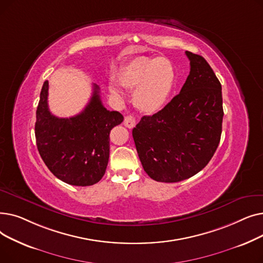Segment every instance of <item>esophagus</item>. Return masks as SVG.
Returning a JSON list of instances; mask_svg holds the SVG:
<instances>
[{"label": "esophagus", "instance_id": "obj_1", "mask_svg": "<svg viewBox=\"0 0 263 263\" xmlns=\"http://www.w3.org/2000/svg\"><path fill=\"white\" fill-rule=\"evenodd\" d=\"M135 122H136L135 117L132 116V115L126 116V117H124V120H123V124H124V126H126L127 128H129V129H132V128L135 126Z\"/></svg>", "mask_w": 263, "mask_h": 263}]
</instances>
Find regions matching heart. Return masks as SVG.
I'll list each match as a JSON object with an SVG mask.
<instances>
[{
	"label": "heart",
	"mask_w": 263,
	"mask_h": 263,
	"mask_svg": "<svg viewBox=\"0 0 263 263\" xmlns=\"http://www.w3.org/2000/svg\"><path fill=\"white\" fill-rule=\"evenodd\" d=\"M176 70L173 63L163 57H139L123 64L117 74L119 84L134 89L133 102L140 110L156 114L167 104L176 84ZM109 92L116 99H123L124 93L115 82L108 85Z\"/></svg>",
	"instance_id": "1"
}]
</instances>
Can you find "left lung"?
Instances as JSON below:
<instances>
[{
    "label": "left lung",
    "mask_w": 263,
    "mask_h": 263,
    "mask_svg": "<svg viewBox=\"0 0 263 263\" xmlns=\"http://www.w3.org/2000/svg\"><path fill=\"white\" fill-rule=\"evenodd\" d=\"M185 54L191 68L180 92L132 130L144 171L159 182H179L199 173L222 134V85L202 57Z\"/></svg>",
    "instance_id": "left-lung-1"
}]
</instances>
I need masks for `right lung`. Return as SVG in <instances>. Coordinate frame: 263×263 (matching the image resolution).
Segmentation results:
<instances>
[{"mask_svg": "<svg viewBox=\"0 0 263 263\" xmlns=\"http://www.w3.org/2000/svg\"><path fill=\"white\" fill-rule=\"evenodd\" d=\"M49 82L40 91L36 110L35 136L41 159L60 180L77 186L101 180L109 157V132L122 122L117 110L106 109L99 86L82 112L69 118L54 116L48 105Z\"/></svg>", "mask_w": 263, "mask_h": 263, "instance_id": "add662e5", "label": "right lung"}]
</instances>
